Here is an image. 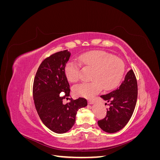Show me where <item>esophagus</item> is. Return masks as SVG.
Listing matches in <instances>:
<instances>
[{
    "instance_id": "esophagus-1",
    "label": "esophagus",
    "mask_w": 160,
    "mask_h": 160,
    "mask_svg": "<svg viewBox=\"0 0 160 160\" xmlns=\"http://www.w3.org/2000/svg\"><path fill=\"white\" fill-rule=\"evenodd\" d=\"M88 103L89 104H94L95 103V100L94 99H89L88 100Z\"/></svg>"
}]
</instances>
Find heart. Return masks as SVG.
<instances>
[{"instance_id": "1", "label": "heart", "mask_w": 160, "mask_h": 160, "mask_svg": "<svg viewBox=\"0 0 160 160\" xmlns=\"http://www.w3.org/2000/svg\"><path fill=\"white\" fill-rule=\"evenodd\" d=\"M78 60L85 68L93 69V71L91 76L92 81L79 83L72 89L77 96L92 98L102 89L104 91L113 89L118 85L124 74V62L108 52H88L81 55ZM65 72L70 81L76 82L80 78L81 65L75 61H69L65 65Z\"/></svg>"}]
</instances>
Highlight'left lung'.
I'll list each match as a JSON object with an SVG mask.
<instances>
[{
	"label": "left lung",
	"mask_w": 160,
	"mask_h": 160,
	"mask_svg": "<svg viewBox=\"0 0 160 160\" xmlns=\"http://www.w3.org/2000/svg\"><path fill=\"white\" fill-rule=\"evenodd\" d=\"M100 97L108 101L109 108L105 118L98 121L99 126L105 132H117L128 123L137 103L138 82L133 71L128 72L119 88Z\"/></svg>",
	"instance_id": "left-lung-1"
}]
</instances>
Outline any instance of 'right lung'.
Returning a JSON list of instances; mask_svg holds the SVG:
<instances>
[{"instance_id":"1","label":"right lung","mask_w":160,"mask_h":160,"mask_svg":"<svg viewBox=\"0 0 160 160\" xmlns=\"http://www.w3.org/2000/svg\"><path fill=\"white\" fill-rule=\"evenodd\" d=\"M71 53L67 50L54 53L43 60L34 79V102L40 119L57 133H65L73 126L77 111L88 105V101L79 98L67 104L62 99L69 96L70 85L65 68ZM63 92L64 95L60 93Z\"/></svg>"}]
</instances>
